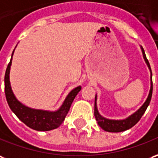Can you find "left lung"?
<instances>
[{"label": "left lung", "mask_w": 158, "mask_h": 158, "mask_svg": "<svg viewBox=\"0 0 158 158\" xmlns=\"http://www.w3.org/2000/svg\"><path fill=\"white\" fill-rule=\"evenodd\" d=\"M142 48V53H143V56H144V59L145 60V62L147 63V66L150 68V71L152 73V69H151V66H150V63H149L148 60L146 58V56H145V53H144V48L141 47ZM152 74V73H151ZM151 90H150V93H149V96L146 101L144 102V103L143 104V106L141 107L139 110H138L137 112L132 114L131 116H129L128 118H127L126 120H122V121H113V120H109V119H105L102 116H101L98 111V108H97V96L95 98V110H94V115L96 120L98 121V125L100 126L104 131H107V132H111V133H119V132H123V131H126L127 129L133 127V126L136 124L138 121H139L142 117V115L144 114V113L145 112V110L147 109V107L150 104L151 102V99H152V89H153V86H152V74L151 75Z\"/></svg>", "instance_id": "obj_1"}]
</instances>
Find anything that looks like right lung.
I'll list each match as a JSON object with an SVG mask.
<instances>
[{
    "label": "right lung",
    "instance_id": "obj_1",
    "mask_svg": "<svg viewBox=\"0 0 158 158\" xmlns=\"http://www.w3.org/2000/svg\"><path fill=\"white\" fill-rule=\"evenodd\" d=\"M14 52L12 54V56ZM12 64V58L10 62L7 65L6 73H5V94L7 103L10 109L14 112L17 117L23 121L25 125L28 126L31 128L37 130V131H49L53 129L57 128L63 122L65 118L70 110L72 102L75 98L77 94L81 90V87L78 86L72 90L64 101L63 104L60 107L59 110L56 112H48L44 110H32L28 107H25L22 103L18 101L14 97V93L11 89L9 81L10 67Z\"/></svg>",
    "mask_w": 158,
    "mask_h": 158
}]
</instances>
